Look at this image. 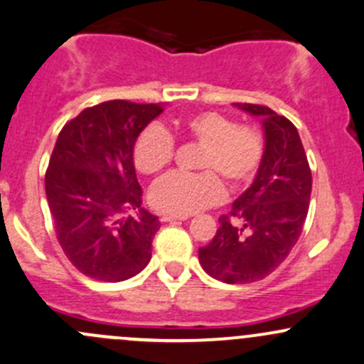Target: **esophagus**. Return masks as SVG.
<instances>
[{
	"mask_svg": "<svg viewBox=\"0 0 364 364\" xmlns=\"http://www.w3.org/2000/svg\"><path fill=\"white\" fill-rule=\"evenodd\" d=\"M190 216H176V214H164V216H160V221H186Z\"/></svg>",
	"mask_w": 364,
	"mask_h": 364,
	"instance_id": "esophagus-1",
	"label": "esophagus"
}]
</instances>
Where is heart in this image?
Instances as JSON below:
<instances>
[{
	"instance_id": "obj_1",
	"label": "heart",
	"mask_w": 364,
	"mask_h": 364,
	"mask_svg": "<svg viewBox=\"0 0 364 364\" xmlns=\"http://www.w3.org/2000/svg\"><path fill=\"white\" fill-rule=\"evenodd\" d=\"M176 131L200 144L195 167L197 174L166 176L151 188L150 202L160 213L186 216L216 204L223 197V181L232 188L255 178L265 155V141L256 129L235 125L225 114L204 112L183 118ZM174 141L160 125L153 124L139 134L134 144V164L143 174H159L171 164Z\"/></svg>"
}]
</instances>
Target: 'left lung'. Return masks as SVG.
<instances>
[{"label": "left lung", "instance_id": "1", "mask_svg": "<svg viewBox=\"0 0 364 364\" xmlns=\"http://www.w3.org/2000/svg\"><path fill=\"white\" fill-rule=\"evenodd\" d=\"M262 118L265 155L251 186L220 220L198 262L211 277L246 284L272 274L296 244L311 200L312 174L296 127L267 106L235 102Z\"/></svg>", "mask_w": 364, "mask_h": 364}]
</instances>
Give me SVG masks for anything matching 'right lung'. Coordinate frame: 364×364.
I'll use <instances>...</instances> for the list:
<instances>
[{"mask_svg": "<svg viewBox=\"0 0 364 364\" xmlns=\"http://www.w3.org/2000/svg\"><path fill=\"white\" fill-rule=\"evenodd\" d=\"M162 112V102L106 101L57 137L45 192L60 247L87 277L120 282L150 263L160 221L141 205L134 144Z\"/></svg>", "mask_w": 364, "mask_h": 364, "instance_id": "add662e5", "label": "right lung"}]
</instances>
